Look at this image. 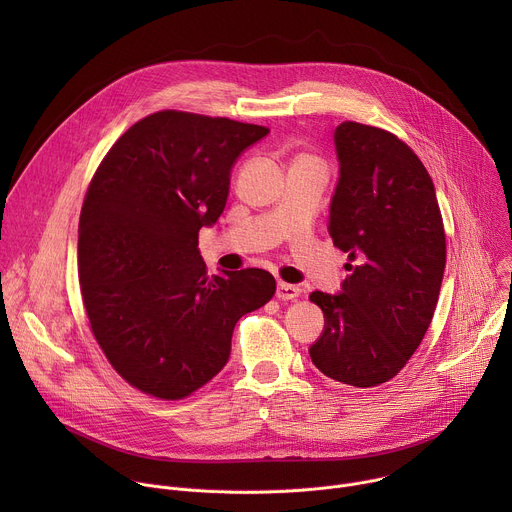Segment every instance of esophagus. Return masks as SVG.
Returning <instances> with one entry per match:
<instances>
[{
    "instance_id": "esophagus-1",
    "label": "esophagus",
    "mask_w": 512,
    "mask_h": 512,
    "mask_svg": "<svg viewBox=\"0 0 512 512\" xmlns=\"http://www.w3.org/2000/svg\"><path fill=\"white\" fill-rule=\"evenodd\" d=\"M275 296H277V300H281V302L296 300V298L300 296V287H298V285H291V283H283V281H279V283H277Z\"/></svg>"
}]
</instances>
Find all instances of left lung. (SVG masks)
I'll use <instances>...</instances> for the list:
<instances>
[{"instance_id": "1", "label": "left lung", "mask_w": 512, "mask_h": 512, "mask_svg": "<svg viewBox=\"0 0 512 512\" xmlns=\"http://www.w3.org/2000/svg\"><path fill=\"white\" fill-rule=\"evenodd\" d=\"M338 182L328 233L348 253L338 294L312 291L324 330L310 346L326 377L377 387L421 344L446 269V235L433 182L393 133L344 121L334 129Z\"/></svg>"}]
</instances>
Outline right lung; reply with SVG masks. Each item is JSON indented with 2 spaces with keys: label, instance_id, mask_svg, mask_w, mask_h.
<instances>
[{
  "label": "right lung",
  "instance_id": "1",
  "mask_svg": "<svg viewBox=\"0 0 512 512\" xmlns=\"http://www.w3.org/2000/svg\"><path fill=\"white\" fill-rule=\"evenodd\" d=\"M267 127L160 111L101 162L79 223V279L91 330L139 391L182 399L223 371L235 324L265 306V269L206 273L198 231L223 214L231 172Z\"/></svg>",
  "mask_w": 512,
  "mask_h": 512
}]
</instances>
